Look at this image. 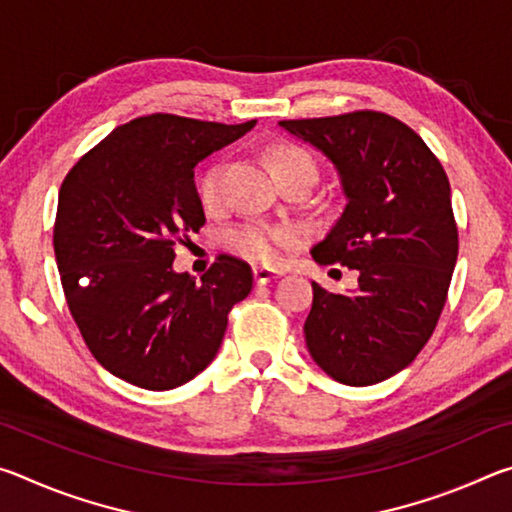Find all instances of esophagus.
<instances>
[{
    "mask_svg": "<svg viewBox=\"0 0 512 512\" xmlns=\"http://www.w3.org/2000/svg\"><path fill=\"white\" fill-rule=\"evenodd\" d=\"M282 273L275 271V268H266V266H255L253 268V277L257 284H268L271 280H275V277H280Z\"/></svg>",
    "mask_w": 512,
    "mask_h": 512,
    "instance_id": "obj_1",
    "label": "esophagus"
}]
</instances>
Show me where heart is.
Segmentation results:
<instances>
[{
  "label": "heart",
  "instance_id": "1",
  "mask_svg": "<svg viewBox=\"0 0 512 512\" xmlns=\"http://www.w3.org/2000/svg\"><path fill=\"white\" fill-rule=\"evenodd\" d=\"M314 169L316 162L307 151L298 149V146H277L271 151V169L275 178H280L282 173L296 171V169ZM223 180H225V169L223 164H214V167L203 173L201 183H198V196H201V203L207 210H214L219 207L223 198ZM291 239V230L287 228H268V225L250 223L232 232L230 246L235 253L241 257L250 259V262L259 264H273L280 259L282 246Z\"/></svg>",
  "mask_w": 512,
  "mask_h": 512
}]
</instances>
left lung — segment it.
I'll return each instance as SVG.
<instances>
[{
    "label": "left lung",
    "instance_id": "left-lung-1",
    "mask_svg": "<svg viewBox=\"0 0 512 512\" xmlns=\"http://www.w3.org/2000/svg\"><path fill=\"white\" fill-rule=\"evenodd\" d=\"M280 126L334 164L345 196L311 255L359 275L345 293L311 282L307 350L341 384H377L418 357L445 307L458 255L447 173L418 133L384 112Z\"/></svg>",
    "mask_w": 512,
    "mask_h": 512
}]
</instances>
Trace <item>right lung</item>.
<instances>
[{"mask_svg": "<svg viewBox=\"0 0 512 512\" xmlns=\"http://www.w3.org/2000/svg\"><path fill=\"white\" fill-rule=\"evenodd\" d=\"M257 124L149 115L117 126L58 194L54 250L67 307L103 368L171 391L210 366L253 271L219 255L201 282L173 271L176 241L203 228L194 167Z\"/></svg>", "mask_w": 512, "mask_h": 512, "instance_id": "add662e5", "label": "right lung"}]
</instances>
